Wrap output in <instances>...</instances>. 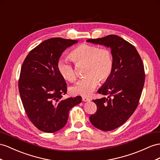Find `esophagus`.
<instances>
[{
  "label": "esophagus",
  "instance_id": "obj_1",
  "mask_svg": "<svg viewBox=\"0 0 160 160\" xmlns=\"http://www.w3.org/2000/svg\"><path fill=\"white\" fill-rule=\"evenodd\" d=\"M90 99L89 98H87V97H82V101H84V102H87V101H90Z\"/></svg>",
  "mask_w": 160,
  "mask_h": 160
}]
</instances>
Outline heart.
Listing matches in <instances>:
<instances>
[{
  "instance_id": "heart-1",
  "label": "heart",
  "mask_w": 160,
  "mask_h": 160,
  "mask_svg": "<svg viewBox=\"0 0 160 160\" xmlns=\"http://www.w3.org/2000/svg\"><path fill=\"white\" fill-rule=\"evenodd\" d=\"M70 57L76 64L86 63L83 78L70 88L73 95L89 96L95 91L100 82H105L109 77L113 69V57L108 48H100L96 45L82 44L75 48ZM57 69L64 79L69 82L76 80V73L72 65L66 59H60Z\"/></svg>"
}]
</instances>
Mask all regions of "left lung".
<instances>
[{
  "instance_id": "obj_1",
  "label": "left lung",
  "mask_w": 160,
  "mask_h": 160,
  "mask_svg": "<svg viewBox=\"0 0 160 160\" xmlns=\"http://www.w3.org/2000/svg\"><path fill=\"white\" fill-rule=\"evenodd\" d=\"M87 42L111 48L112 72L97 91L107 97L92 101L97 110L89 117L96 128L110 131L124 124L137 109L145 83L144 66L136 48L117 35Z\"/></svg>"
}]
</instances>
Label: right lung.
I'll return each mask as SVG.
<instances>
[{
  "label": "right lung",
  "instance_id": "right-lung-1",
  "mask_svg": "<svg viewBox=\"0 0 160 160\" xmlns=\"http://www.w3.org/2000/svg\"><path fill=\"white\" fill-rule=\"evenodd\" d=\"M78 40L52 38L29 52L20 72L19 91L30 121L41 131L55 132L66 124L70 109L82 97L62 99L67 85L57 69V63L67 48Z\"/></svg>",
  "mask_w": 160,
  "mask_h": 160
}]
</instances>
